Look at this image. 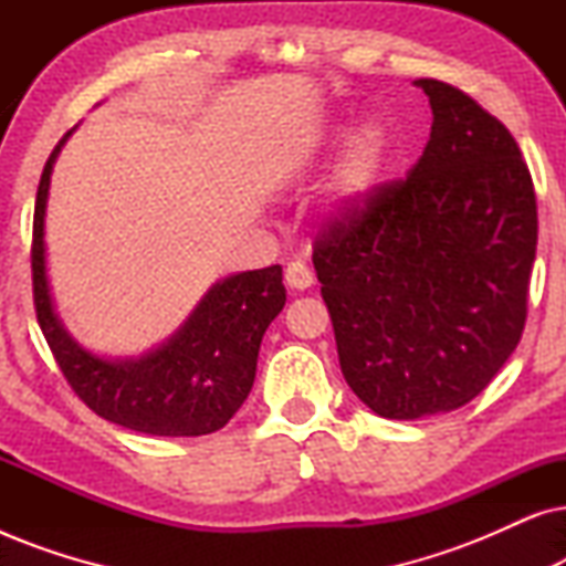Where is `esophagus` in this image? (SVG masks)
Listing matches in <instances>:
<instances>
[{"mask_svg": "<svg viewBox=\"0 0 566 566\" xmlns=\"http://www.w3.org/2000/svg\"><path fill=\"white\" fill-rule=\"evenodd\" d=\"M285 283H289V289L293 291H306L314 285V273L308 270V265H304V262H291V265L285 268Z\"/></svg>", "mask_w": 566, "mask_h": 566, "instance_id": "34e87169", "label": "esophagus"}]
</instances>
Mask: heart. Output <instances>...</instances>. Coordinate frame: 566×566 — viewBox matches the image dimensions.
Masks as SVG:
<instances>
[{
	"mask_svg": "<svg viewBox=\"0 0 566 566\" xmlns=\"http://www.w3.org/2000/svg\"><path fill=\"white\" fill-rule=\"evenodd\" d=\"M345 134L347 120H329L327 126H322L319 134L314 136L312 149L308 151L329 149V146L343 142ZM391 149V130L378 118L363 120L360 126L347 136L345 149L339 154L327 190L332 216H337V219H355V216L368 211L370 203H374L378 196V190H381L386 172H389Z\"/></svg>",
	"mask_w": 566,
	"mask_h": 566,
	"instance_id": "obj_1",
	"label": "heart"
}]
</instances>
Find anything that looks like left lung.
<instances>
[{"mask_svg": "<svg viewBox=\"0 0 566 566\" xmlns=\"http://www.w3.org/2000/svg\"><path fill=\"white\" fill-rule=\"evenodd\" d=\"M432 128L407 180L314 242L339 368L386 420L482 394L521 343L536 192L515 138L469 95L417 80Z\"/></svg>", "mask_w": 566, "mask_h": 566, "instance_id": "8db88e82", "label": "left lung"}]
</instances>
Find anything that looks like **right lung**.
Here are the masks:
<instances>
[{
    "label": "right lung",
    "instance_id": "1",
    "mask_svg": "<svg viewBox=\"0 0 566 566\" xmlns=\"http://www.w3.org/2000/svg\"><path fill=\"white\" fill-rule=\"evenodd\" d=\"M74 128L45 161L33 221L38 324L59 368L92 412L146 436L192 438L221 430L250 397L260 343L285 306L283 268L247 270L213 283L182 327L142 355L107 358L76 343L59 319L45 268L51 175Z\"/></svg>",
    "mask_w": 566,
    "mask_h": 566
}]
</instances>
